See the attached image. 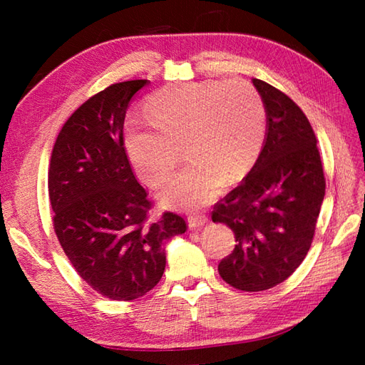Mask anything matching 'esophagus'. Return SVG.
<instances>
[{
	"mask_svg": "<svg viewBox=\"0 0 365 365\" xmlns=\"http://www.w3.org/2000/svg\"><path fill=\"white\" fill-rule=\"evenodd\" d=\"M208 221V218L205 215H195V216H190L188 218V227L192 230V229H199L205 226Z\"/></svg>",
	"mask_w": 365,
	"mask_h": 365,
	"instance_id": "esophagus-1",
	"label": "esophagus"
}]
</instances>
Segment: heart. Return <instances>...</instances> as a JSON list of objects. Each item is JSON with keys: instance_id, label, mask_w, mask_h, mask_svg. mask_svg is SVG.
<instances>
[{"instance_id": "b5f03b06", "label": "heart", "mask_w": 365, "mask_h": 365, "mask_svg": "<svg viewBox=\"0 0 365 365\" xmlns=\"http://www.w3.org/2000/svg\"><path fill=\"white\" fill-rule=\"evenodd\" d=\"M150 120L128 119L127 157L143 180L157 187L173 174L185 145L190 165L161 191L170 208L197 210L221 195L226 182L243 178L257 160L267 113L250 83H177L147 102Z\"/></svg>"}]
</instances>
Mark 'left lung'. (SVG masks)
Wrapping results in <instances>:
<instances>
[{"label":"left lung","instance_id":"1","mask_svg":"<svg viewBox=\"0 0 365 365\" xmlns=\"http://www.w3.org/2000/svg\"><path fill=\"white\" fill-rule=\"evenodd\" d=\"M252 84L265 106V141L243 183L212 215L213 222L232 229L237 242L220 262V276L245 292L271 289L301 265L327 185L306 114L271 84L257 78Z\"/></svg>","mask_w":365,"mask_h":365}]
</instances>
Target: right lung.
Returning <instances> with one entry per match:
<instances>
[{"label": "right lung", "instance_id": "add662e5", "mask_svg": "<svg viewBox=\"0 0 365 365\" xmlns=\"http://www.w3.org/2000/svg\"><path fill=\"white\" fill-rule=\"evenodd\" d=\"M150 81L113 84L91 97L59 131L48 170L53 224L76 273L103 297H143L165 273L163 245L187 230L166 212L149 220L152 204L123 147L128 105Z\"/></svg>", "mask_w": 365, "mask_h": 365}]
</instances>
